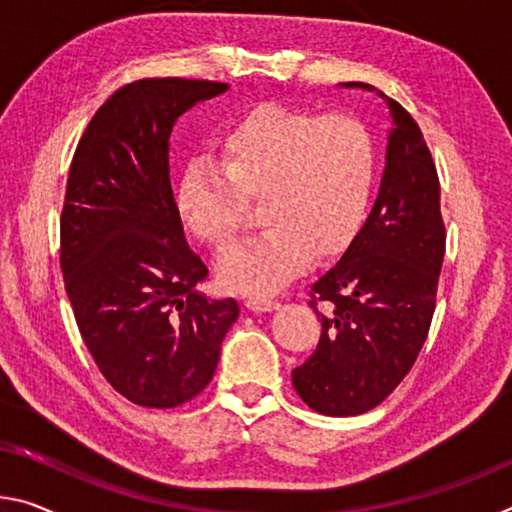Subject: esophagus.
<instances>
[{"label": "esophagus", "instance_id": "34e87169", "mask_svg": "<svg viewBox=\"0 0 512 512\" xmlns=\"http://www.w3.org/2000/svg\"><path fill=\"white\" fill-rule=\"evenodd\" d=\"M278 300L271 296H248L246 298V307L250 312H271L278 310Z\"/></svg>", "mask_w": 512, "mask_h": 512}]
</instances>
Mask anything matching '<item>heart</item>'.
<instances>
[{
	"label": "heart",
	"instance_id": "obj_1",
	"mask_svg": "<svg viewBox=\"0 0 512 512\" xmlns=\"http://www.w3.org/2000/svg\"><path fill=\"white\" fill-rule=\"evenodd\" d=\"M218 166L186 168L177 207L202 241L225 250L243 230L246 202L262 200L266 230L225 253L218 278L237 294H266L303 271L310 255L342 253L360 232L376 182V141L353 116L266 102L227 129Z\"/></svg>",
	"mask_w": 512,
	"mask_h": 512
}]
</instances>
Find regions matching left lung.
<instances>
[{"label":"left lung","mask_w":512,"mask_h":512,"mask_svg":"<svg viewBox=\"0 0 512 512\" xmlns=\"http://www.w3.org/2000/svg\"><path fill=\"white\" fill-rule=\"evenodd\" d=\"M344 86L376 91L362 81ZM376 93L392 116L378 198L342 259L312 285L321 339L291 371L300 399L328 417L376 408L412 369L431 328L444 259L431 150L415 118Z\"/></svg>","instance_id":"obj_1"}]
</instances>
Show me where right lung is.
<instances>
[{
    "label": "right lung",
    "mask_w": 512,
    "mask_h": 512,
    "mask_svg": "<svg viewBox=\"0 0 512 512\" xmlns=\"http://www.w3.org/2000/svg\"><path fill=\"white\" fill-rule=\"evenodd\" d=\"M205 79H139L88 123L61 212V271L81 339L107 383L143 408H175L212 380L234 298H207L170 186V132L227 91Z\"/></svg>",
    "instance_id": "add662e5"
}]
</instances>
